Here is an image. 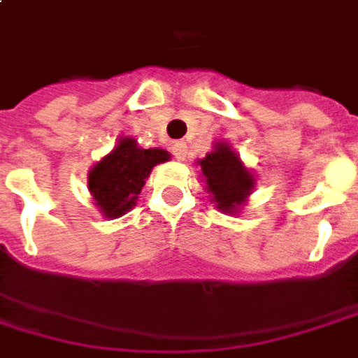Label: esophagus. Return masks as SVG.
<instances>
[{
    "mask_svg": "<svg viewBox=\"0 0 358 358\" xmlns=\"http://www.w3.org/2000/svg\"><path fill=\"white\" fill-rule=\"evenodd\" d=\"M172 155L174 158H178V160H184L186 155H188V146H186V142L184 141H176L172 144Z\"/></svg>",
    "mask_w": 358,
    "mask_h": 358,
    "instance_id": "1",
    "label": "esophagus"
}]
</instances>
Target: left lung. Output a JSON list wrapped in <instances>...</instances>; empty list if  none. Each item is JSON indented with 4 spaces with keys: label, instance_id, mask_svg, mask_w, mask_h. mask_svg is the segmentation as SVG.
Listing matches in <instances>:
<instances>
[{
    "label": "left lung",
    "instance_id": "8db88e82",
    "mask_svg": "<svg viewBox=\"0 0 358 358\" xmlns=\"http://www.w3.org/2000/svg\"><path fill=\"white\" fill-rule=\"evenodd\" d=\"M198 164L220 210L229 214L245 202L253 188V178L228 144H216V150L206 155Z\"/></svg>",
    "mask_w": 358,
    "mask_h": 358
}]
</instances>
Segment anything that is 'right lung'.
<instances>
[{"instance_id": "obj_1", "label": "right lung", "mask_w": 358, "mask_h": 358, "mask_svg": "<svg viewBox=\"0 0 358 358\" xmlns=\"http://www.w3.org/2000/svg\"><path fill=\"white\" fill-rule=\"evenodd\" d=\"M166 160V150H144L136 146V141L120 138L117 148L105 156L89 174V190L101 212L106 217L127 214L138 198L150 170Z\"/></svg>"}]
</instances>
